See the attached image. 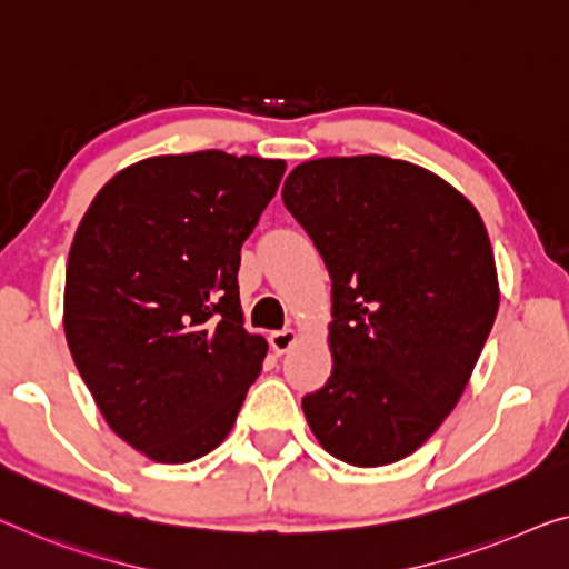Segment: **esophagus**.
<instances>
[{
    "instance_id": "esophagus-1",
    "label": "esophagus",
    "mask_w": 569,
    "mask_h": 569,
    "mask_svg": "<svg viewBox=\"0 0 569 569\" xmlns=\"http://www.w3.org/2000/svg\"><path fill=\"white\" fill-rule=\"evenodd\" d=\"M270 347H273V352L283 355L291 350V347L296 345V339H299V335L293 332V329H278V332H270Z\"/></svg>"
}]
</instances>
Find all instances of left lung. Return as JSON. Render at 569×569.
Segmentation results:
<instances>
[{
    "label": "left lung",
    "instance_id": "1",
    "mask_svg": "<svg viewBox=\"0 0 569 569\" xmlns=\"http://www.w3.org/2000/svg\"><path fill=\"white\" fill-rule=\"evenodd\" d=\"M283 203L332 278V376L303 417L347 465L403 460L460 401L496 321L486 224L445 178L383 156L307 160Z\"/></svg>",
    "mask_w": 569,
    "mask_h": 569
}]
</instances>
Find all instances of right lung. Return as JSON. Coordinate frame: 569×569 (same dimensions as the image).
Returning a JSON list of instances; mask_svg holds the SVG:
<instances>
[{"mask_svg":"<svg viewBox=\"0 0 569 569\" xmlns=\"http://www.w3.org/2000/svg\"><path fill=\"white\" fill-rule=\"evenodd\" d=\"M283 160L156 156L101 186L73 234L63 329L109 429L156 462L230 435L268 342L244 329L240 250Z\"/></svg>","mask_w":569,"mask_h":569,"instance_id":"right-lung-1","label":"right lung"}]
</instances>
